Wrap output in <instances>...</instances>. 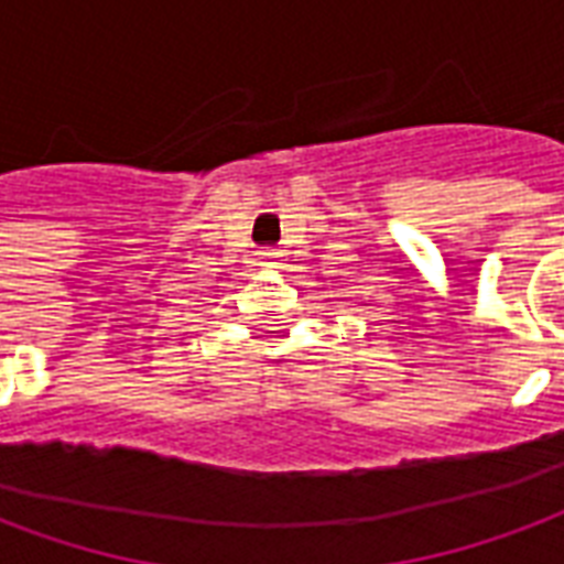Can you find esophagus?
I'll return each mask as SVG.
<instances>
[{"instance_id": "1", "label": "esophagus", "mask_w": 564, "mask_h": 564, "mask_svg": "<svg viewBox=\"0 0 564 564\" xmlns=\"http://www.w3.org/2000/svg\"><path fill=\"white\" fill-rule=\"evenodd\" d=\"M279 249H261V252H258V258H261V267H273V270H276L279 267Z\"/></svg>"}]
</instances>
